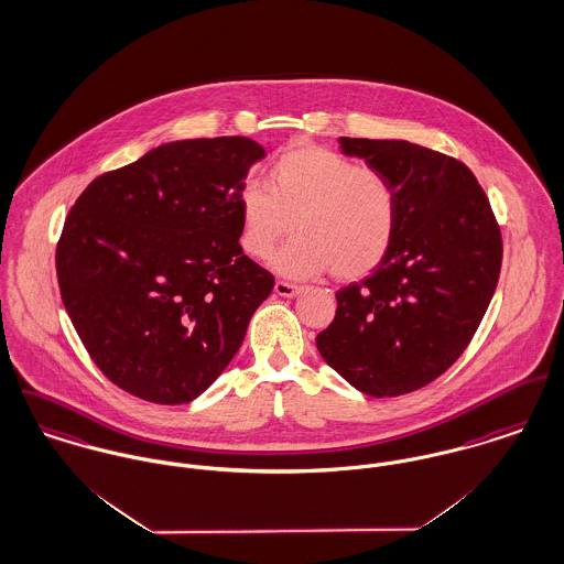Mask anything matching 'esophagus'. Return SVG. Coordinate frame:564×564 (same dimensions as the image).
Instances as JSON below:
<instances>
[{"instance_id":"34e87169","label":"esophagus","mask_w":564,"mask_h":564,"mask_svg":"<svg viewBox=\"0 0 564 564\" xmlns=\"http://www.w3.org/2000/svg\"><path fill=\"white\" fill-rule=\"evenodd\" d=\"M273 291L280 295V297H295V295H300V286L297 284H293V282H284V280H278L275 282V286H273Z\"/></svg>"}]
</instances>
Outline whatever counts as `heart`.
<instances>
[{"mask_svg": "<svg viewBox=\"0 0 564 564\" xmlns=\"http://www.w3.org/2000/svg\"><path fill=\"white\" fill-rule=\"evenodd\" d=\"M271 187L246 183L237 194L241 246L267 258L289 232L275 269L291 278L325 271L340 282L361 280L390 254L399 230V192L392 178L318 144L280 154L269 172Z\"/></svg>", "mask_w": 564, "mask_h": 564, "instance_id": "1", "label": "heart"}]
</instances>
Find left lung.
<instances>
[{
    "instance_id": "8db88e82",
    "label": "left lung",
    "mask_w": 564,
    "mask_h": 564,
    "mask_svg": "<svg viewBox=\"0 0 564 564\" xmlns=\"http://www.w3.org/2000/svg\"><path fill=\"white\" fill-rule=\"evenodd\" d=\"M338 144L392 178L401 215L388 258L336 293L316 349L368 397L410 394L446 372L478 329L500 278V226L462 161L405 140Z\"/></svg>"
}]
</instances>
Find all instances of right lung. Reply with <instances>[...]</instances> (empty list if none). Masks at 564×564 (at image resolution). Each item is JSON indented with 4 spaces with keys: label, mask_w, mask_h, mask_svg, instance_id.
Returning <instances> with one entry per match:
<instances>
[{
    "label": "right lung",
    "mask_w": 564,
    "mask_h": 564,
    "mask_svg": "<svg viewBox=\"0 0 564 564\" xmlns=\"http://www.w3.org/2000/svg\"><path fill=\"white\" fill-rule=\"evenodd\" d=\"M250 138L161 144L95 178L55 250L64 307L102 375L159 405L198 399L239 351L273 275L239 243Z\"/></svg>",
    "instance_id": "obj_1"
}]
</instances>
